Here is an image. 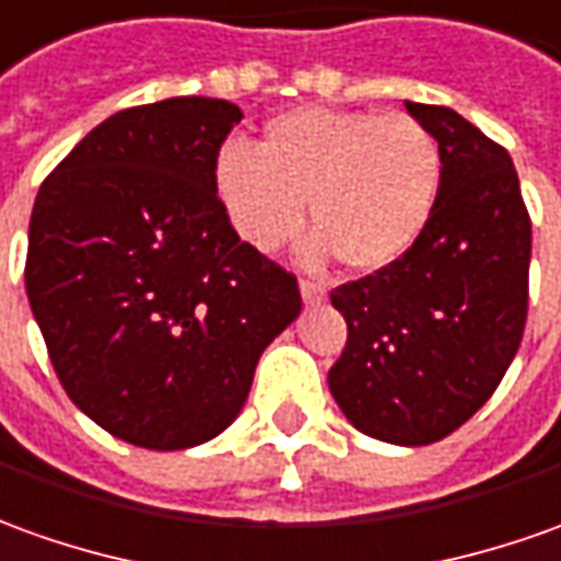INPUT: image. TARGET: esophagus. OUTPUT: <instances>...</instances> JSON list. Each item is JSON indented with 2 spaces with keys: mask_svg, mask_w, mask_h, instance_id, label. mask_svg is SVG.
Returning a JSON list of instances; mask_svg holds the SVG:
<instances>
[{
  "mask_svg": "<svg viewBox=\"0 0 561 561\" xmlns=\"http://www.w3.org/2000/svg\"><path fill=\"white\" fill-rule=\"evenodd\" d=\"M299 289H302L305 305L327 302V287H323V284H318V280H302V284H299Z\"/></svg>",
  "mask_w": 561,
  "mask_h": 561,
  "instance_id": "esophagus-1",
  "label": "esophagus"
}]
</instances>
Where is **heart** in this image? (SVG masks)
Instances as JSON below:
<instances>
[{"mask_svg":"<svg viewBox=\"0 0 561 561\" xmlns=\"http://www.w3.org/2000/svg\"><path fill=\"white\" fill-rule=\"evenodd\" d=\"M439 142L412 115L296 110L265 127L262 149L226 146L216 192L231 229L272 250L302 226L305 256L385 272L419 243L439 198Z\"/></svg>","mask_w":561,"mask_h":561,"instance_id":"1","label":"heart"}]
</instances>
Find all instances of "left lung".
<instances>
[{"label":"left lung","mask_w":561,"mask_h":561,"mask_svg":"<svg viewBox=\"0 0 561 561\" xmlns=\"http://www.w3.org/2000/svg\"><path fill=\"white\" fill-rule=\"evenodd\" d=\"M405 112L439 142V198L397 265L330 296L347 323L330 393L360 434L431 446L492 397L519 351L531 219L507 149L446 106L405 100Z\"/></svg>","instance_id":"8db88e82"}]
</instances>
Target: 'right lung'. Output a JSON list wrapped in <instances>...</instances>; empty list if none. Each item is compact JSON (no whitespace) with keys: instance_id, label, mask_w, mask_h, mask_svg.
I'll return each instance as SVG.
<instances>
[{"instance_id":"1","label":"right lung","mask_w":561,"mask_h":561,"mask_svg":"<svg viewBox=\"0 0 561 561\" xmlns=\"http://www.w3.org/2000/svg\"><path fill=\"white\" fill-rule=\"evenodd\" d=\"M243 112L170 96L110 115L42 183L26 299L69 400L103 431L192 449L241 415L296 277L231 229L216 156Z\"/></svg>"}]
</instances>
